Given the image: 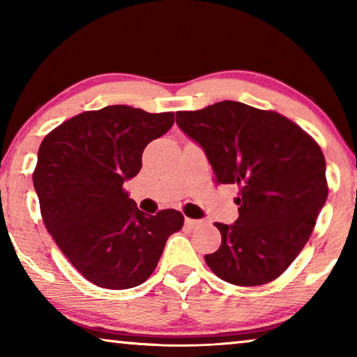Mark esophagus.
<instances>
[{"mask_svg":"<svg viewBox=\"0 0 357 357\" xmlns=\"http://www.w3.org/2000/svg\"><path fill=\"white\" fill-rule=\"evenodd\" d=\"M185 225L189 228H197L202 225V220H195V219H185Z\"/></svg>","mask_w":357,"mask_h":357,"instance_id":"34e87169","label":"esophagus"}]
</instances>
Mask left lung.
I'll return each instance as SVG.
<instances>
[{
    "label": "left lung",
    "mask_w": 357,
    "mask_h": 357,
    "mask_svg": "<svg viewBox=\"0 0 357 357\" xmlns=\"http://www.w3.org/2000/svg\"><path fill=\"white\" fill-rule=\"evenodd\" d=\"M176 123L204 149L215 183L239 187L238 220L215 223L222 244L204 261L233 285L273 282L304 249L328 200L321 148L293 121L243 102L178 112Z\"/></svg>",
    "instance_id": "obj_1"
}]
</instances>
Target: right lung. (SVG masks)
<instances>
[{
  "label": "right lung",
  "mask_w": 357,
  "mask_h": 357,
  "mask_svg": "<svg viewBox=\"0 0 357 357\" xmlns=\"http://www.w3.org/2000/svg\"><path fill=\"white\" fill-rule=\"evenodd\" d=\"M174 113L108 105L64 121L40 143L33 184L42 220L84 279L108 289L142 285L167 239L184 225L176 209L144 214L124 190L142 154Z\"/></svg>",
  "instance_id": "right-lung-1"
}]
</instances>
